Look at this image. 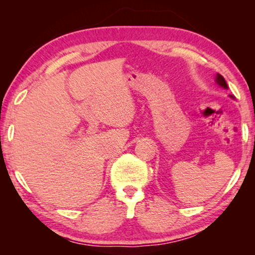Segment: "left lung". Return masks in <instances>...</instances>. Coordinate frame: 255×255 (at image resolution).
Here are the masks:
<instances>
[{"label": "left lung", "mask_w": 255, "mask_h": 255, "mask_svg": "<svg viewBox=\"0 0 255 255\" xmlns=\"http://www.w3.org/2000/svg\"><path fill=\"white\" fill-rule=\"evenodd\" d=\"M216 82H217L218 85L223 86L224 89H227V88H228V86H227V83H226V81H225V79H224V77H223L221 74H217V75H216Z\"/></svg>", "instance_id": "1"}]
</instances>
